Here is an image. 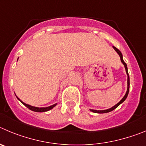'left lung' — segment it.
<instances>
[{
	"label": "left lung",
	"mask_w": 146,
	"mask_h": 146,
	"mask_svg": "<svg viewBox=\"0 0 146 146\" xmlns=\"http://www.w3.org/2000/svg\"><path fill=\"white\" fill-rule=\"evenodd\" d=\"M113 48L115 50V52H116L118 54H119V56H120L121 61V62H122V63H123V65H124V67H125L126 72H127V76H128V78H127V92H126V94H125V95H124V98H122V99L121 100L120 102H118L117 104L115 105V106H114L113 107L111 108H109V109H107V110H104V111H97V110H91V111H92V112H94V113H108V112H111V111H113L114 109L116 108H117L118 106H119V105L121 104V103H122V102H124V101L126 99H127V96H128V94H129V73H128V70H127V64H126L125 62H124V60H123V57H122L121 52L120 51H119L117 48H115V46H113Z\"/></svg>",
	"instance_id": "obj_1"
}]
</instances>
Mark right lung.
Wrapping results in <instances>:
<instances>
[{
    "label": "right lung",
    "mask_w": 146,
    "mask_h": 146,
    "mask_svg": "<svg viewBox=\"0 0 146 146\" xmlns=\"http://www.w3.org/2000/svg\"><path fill=\"white\" fill-rule=\"evenodd\" d=\"M18 100H19V98H18ZM19 101L22 102V104H24L25 106L27 108H29L30 110H31V111H35V112H46V111H49V110H51V109H52L55 106H56V105H57V104H54V105H53V106H49V107H46V108H37V107H33V106H30V105L25 104V103H24L23 102H22L20 100H19Z\"/></svg>",
    "instance_id": "1"
}]
</instances>
